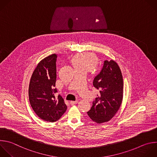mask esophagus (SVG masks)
<instances>
[{
	"label": "esophagus",
	"instance_id": "34e87169",
	"mask_svg": "<svg viewBox=\"0 0 157 157\" xmlns=\"http://www.w3.org/2000/svg\"><path fill=\"white\" fill-rule=\"evenodd\" d=\"M78 103V100H75V101H70V103L71 105H75V104H76Z\"/></svg>",
	"mask_w": 157,
	"mask_h": 157
}]
</instances>
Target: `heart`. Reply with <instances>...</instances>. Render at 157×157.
<instances>
[{
  "label": "heart",
  "mask_w": 157,
  "mask_h": 157,
  "mask_svg": "<svg viewBox=\"0 0 157 157\" xmlns=\"http://www.w3.org/2000/svg\"><path fill=\"white\" fill-rule=\"evenodd\" d=\"M72 62L76 69L83 68L89 71L97 65V59L93 54L84 52L75 56Z\"/></svg>",
  "instance_id": "b5f03b06"
}]
</instances>
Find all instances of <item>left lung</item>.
<instances>
[{"instance_id": "left-lung-1", "label": "left lung", "mask_w": 157, "mask_h": 157, "mask_svg": "<svg viewBox=\"0 0 157 157\" xmlns=\"http://www.w3.org/2000/svg\"><path fill=\"white\" fill-rule=\"evenodd\" d=\"M93 86L100 94L87 115L97 123L109 121L119 110L123 100V80L118 64L113 60L104 61L101 71L94 79Z\"/></svg>"}]
</instances>
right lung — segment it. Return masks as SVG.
I'll use <instances>...</instances> for the list:
<instances>
[{"instance_id": "add662e5", "label": "right lung", "mask_w": 157, "mask_h": 157, "mask_svg": "<svg viewBox=\"0 0 157 157\" xmlns=\"http://www.w3.org/2000/svg\"><path fill=\"white\" fill-rule=\"evenodd\" d=\"M57 58L54 54L42 60L33 71L29 86L32 109L40 119L51 123L59 120L67 109L62 97H56Z\"/></svg>"}]
</instances>
